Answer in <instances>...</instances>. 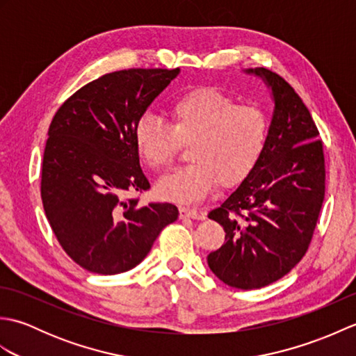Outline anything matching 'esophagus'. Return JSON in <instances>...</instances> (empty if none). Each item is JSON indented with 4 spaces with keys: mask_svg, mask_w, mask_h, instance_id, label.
<instances>
[{
    "mask_svg": "<svg viewBox=\"0 0 356 356\" xmlns=\"http://www.w3.org/2000/svg\"><path fill=\"white\" fill-rule=\"evenodd\" d=\"M179 213H180V218H194V220H203V218H205V213H200V211L194 208L180 207Z\"/></svg>",
    "mask_w": 356,
    "mask_h": 356,
    "instance_id": "34e87169",
    "label": "esophagus"
}]
</instances>
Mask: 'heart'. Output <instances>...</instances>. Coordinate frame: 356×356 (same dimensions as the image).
<instances>
[{
    "instance_id": "obj_1",
    "label": "heart",
    "mask_w": 356,
    "mask_h": 356,
    "mask_svg": "<svg viewBox=\"0 0 356 356\" xmlns=\"http://www.w3.org/2000/svg\"><path fill=\"white\" fill-rule=\"evenodd\" d=\"M170 127L156 116L142 115L133 128L136 149L149 170L163 171L188 145L191 163L159 180L157 194L179 203L205 199L217 180L237 185L263 153L269 118L260 105L237 104L208 86L194 87L168 105Z\"/></svg>"
}]
</instances>
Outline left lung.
Wrapping results in <instances>:
<instances>
[{
  "label": "left lung",
  "mask_w": 356,
  "mask_h": 356,
  "mask_svg": "<svg viewBox=\"0 0 356 356\" xmlns=\"http://www.w3.org/2000/svg\"><path fill=\"white\" fill-rule=\"evenodd\" d=\"M261 76L274 95V116L252 171L208 217L225 229V243L208 266L225 284L260 289L277 282L307 252L326 191L318 128L295 90L268 69Z\"/></svg>",
  "instance_id": "1"
}]
</instances>
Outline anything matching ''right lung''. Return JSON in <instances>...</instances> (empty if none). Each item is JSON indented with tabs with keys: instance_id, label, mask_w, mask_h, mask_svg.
<instances>
[{
	"instance_id": "add662e5",
	"label": "right lung",
	"mask_w": 356,
	"mask_h": 356,
	"mask_svg": "<svg viewBox=\"0 0 356 356\" xmlns=\"http://www.w3.org/2000/svg\"><path fill=\"white\" fill-rule=\"evenodd\" d=\"M179 69H128L102 74L58 108L45 142L41 199L59 245L95 274L127 272L145 259L166 225L171 203L140 205L143 193L133 128Z\"/></svg>"
}]
</instances>
